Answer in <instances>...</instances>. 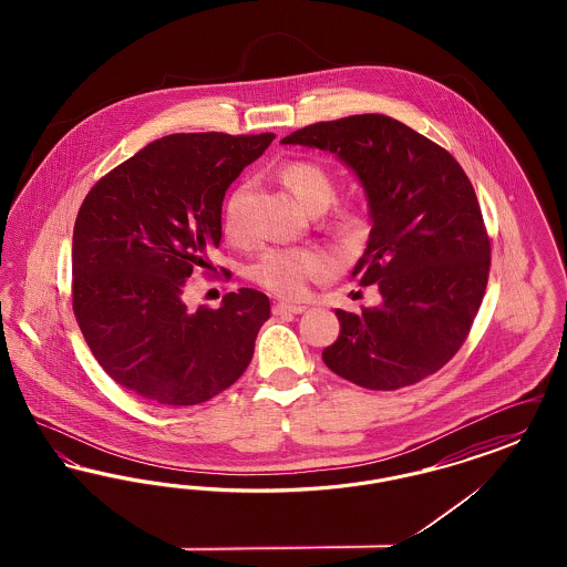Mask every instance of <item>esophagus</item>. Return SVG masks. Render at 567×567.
<instances>
[{
	"mask_svg": "<svg viewBox=\"0 0 567 567\" xmlns=\"http://www.w3.org/2000/svg\"><path fill=\"white\" fill-rule=\"evenodd\" d=\"M306 312V306L301 303H287V301H278L274 306V315H301Z\"/></svg>",
	"mask_w": 567,
	"mask_h": 567,
	"instance_id": "esophagus-1",
	"label": "esophagus"
}]
</instances>
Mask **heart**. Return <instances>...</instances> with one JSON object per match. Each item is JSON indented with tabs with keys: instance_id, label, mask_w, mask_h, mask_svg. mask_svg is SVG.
I'll use <instances>...</instances> for the list:
<instances>
[{
	"instance_id": "1",
	"label": "heart",
	"mask_w": 567,
	"mask_h": 567,
	"mask_svg": "<svg viewBox=\"0 0 567 567\" xmlns=\"http://www.w3.org/2000/svg\"><path fill=\"white\" fill-rule=\"evenodd\" d=\"M282 183L291 189L306 210H324L336 197V181L331 172L312 159H296L285 163L280 169ZM246 185L234 190L223 208V231L231 240L243 238V202ZM368 223V210L363 202H349L338 208L336 227L344 234H357ZM333 268V259L319 248L303 246H271L261 250L246 268V276L282 297H299L308 285Z\"/></svg>"
}]
</instances>
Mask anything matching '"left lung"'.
I'll return each mask as SVG.
<instances>
[{
    "instance_id": "left-lung-1",
    "label": "left lung",
    "mask_w": 567,
    "mask_h": 567,
    "mask_svg": "<svg viewBox=\"0 0 567 567\" xmlns=\"http://www.w3.org/2000/svg\"><path fill=\"white\" fill-rule=\"evenodd\" d=\"M282 144L329 151L359 176L372 231L351 278L374 285L377 308L336 310L324 365L363 389L395 391L432 377L463 347L485 297L491 243L457 159L384 114L297 130Z\"/></svg>"
}]
</instances>
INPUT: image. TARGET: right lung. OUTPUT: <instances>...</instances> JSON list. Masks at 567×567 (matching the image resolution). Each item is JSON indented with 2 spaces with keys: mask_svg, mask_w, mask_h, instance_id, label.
I'll return each instance as SVG.
<instances>
[{
  "mask_svg": "<svg viewBox=\"0 0 567 567\" xmlns=\"http://www.w3.org/2000/svg\"><path fill=\"white\" fill-rule=\"evenodd\" d=\"M274 137L165 135L84 197L72 243V308L97 363L137 398L202 404L248 368L270 319L268 296L240 289L220 308L189 310L185 287L193 270L210 268L225 190Z\"/></svg>",
  "mask_w": 567,
  "mask_h": 567,
  "instance_id": "right-lung-1",
  "label": "right lung"
}]
</instances>
